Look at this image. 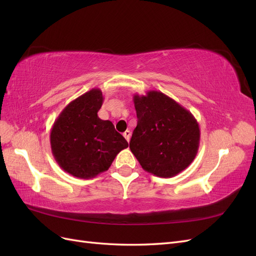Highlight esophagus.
Returning <instances> with one entry per match:
<instances>
[{"label":"esophagus","instance_id":"1","mask_svg":"<svg viewBox=\"0 0 256 256\" xmlns=\"http://www.w3.org/2000/svg\"><path fill=\"white\" fill-rule=\"evenodd\" d=\"M122 136H124V138H125L126 140L129 142V141H130V138H131V131H130V130H126L125 132L122 134Z\"/></svg>","mask_w":256,"mask_h":256}]
</instances>
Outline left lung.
Masks as SVG:
<instances>
[{"label": "left lung", "instance_id": "1", "mask_svg": "<svg viewBox=\"0 0 256 256\" xmlns=\"http://www.w3.org/2000/svg\"><path fill=\"white\" fill-rule=\"evenodd\" d=\"M138 124L129 143L144 171L170 178L194 160L200 131L190 111L159 90L134 94Z\"/></svg>", "mask_w": 256, "mask_h": 256}]
</instances>
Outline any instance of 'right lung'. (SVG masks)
I'll use <instances>...</instances> for the list:
<instances>
[{"label": "right lung", "instance_id": "right-lung-1", "mask_svg": "<svg viewBox=\"0 0 256 256\" xmlns=\"http://www.w3.org/2000/svg\"><path fill=\"white\" fill-rule=\"evenodd\" d=\"M102 92L92 88L69 102L54 122L50 144L54 159L65 172L88 180L108 171L128 142L110 120L98 118Z\"/></svg>", "mask_w": 256, "mask_h": 256}]
</instances>
